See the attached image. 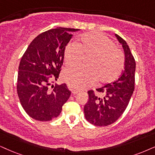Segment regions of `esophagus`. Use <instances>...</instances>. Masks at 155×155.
I'll return each mask as SVG.
<instances>
[{"instance_id":"esophagus-1","label":"esophagus","mask_w":155,"mask_h":155,"mask_svg":"<svg viewBox=\"0 0 155 155\" xmlns=\"http://www.w3.org/2000/svg\"><path fill=\"white\" fill-rule=\"evenodd\" d=\"M71 91H72V93L74 94H76L77 93H79V90H77V89H72V90H71Z\"/></svg>"}]
</instances>
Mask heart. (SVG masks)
<instances>
[{
    "instance_id": "b5f03b06",
    "label": "heart",
    "mask_w": 155,
    "mask_h": 155,
    "mask_svg": "<svg viewBox=\"0 0 155 155\" xmlns=\"http://www.w3.org/2000/svg\"><path fill=\"white\" fill-rule=\"evenodd\" d=\"M67 66L81 63L82 56H89L85 67L69 68L63 72L64 80L72 87L84 89L96 81L109 83L120 75L124 66V55L114 43L98 32L82 34L78 43H69L64 48Z\"/></svg>"
}]
</instances>
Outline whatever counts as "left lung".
<instances>
[{
  "mask_svg": "<svg viewBox=\"0 0 155 155\" xmlns=\"http://www.w3.org/2000/svg\"><path fill=\"white\" fill-rule=\"evenodd\" d=\"M124 51V69L120 77L112 83L88 91L89 101L84 106V116L95 126H108L124 112L134 90L136 62L127 42L115 34Z\"/></svg>",
  "mask_w": 155,
  "mask_h": 155,
  "instance_id": "8db88e82",
  "label": "left lung"
}]
</instances>
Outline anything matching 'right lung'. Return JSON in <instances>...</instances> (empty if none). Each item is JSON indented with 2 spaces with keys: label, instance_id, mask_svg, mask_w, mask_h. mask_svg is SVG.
Wrapping results in <instances>:
<instances>
[{
  "label": "right lung",
  "instance_id": "right-lung-1",
  "mask_svg": "<svg viewBox=\"0 0 155 155\" xmlns=\"http://www.w3.org/2000/svg\"><path fill=\"white\" fill-rule=\"evenodd\" d=\"M79 29L53 28L39 34L31 43L18 66L17 93L23 109L38 121L56 118L71 95L66 84L57 81L64 62V48L72 32Z\"/></svg>",
  "mask_w": 155,
  "mask_h": 155
}]
</instances>
